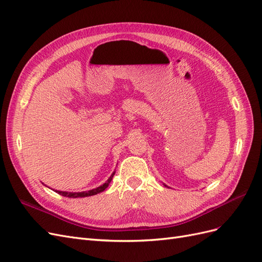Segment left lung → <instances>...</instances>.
<instances>
[{
	"label": "left lung",
	"mask_w": 262,
	"mask_h": 262,
	"mask_svg": "<svg viewBox=\"0 0 262 262\" xmlns=\"http://www.w3.org/2000/svg\"><path fill=\"white\" fill-rule=\"evenodd\" d=\"M164 186H165V187H167V186H166V185H164Z\"/></svg>",
	"instance_id": "obj_1"
}]
</instances>
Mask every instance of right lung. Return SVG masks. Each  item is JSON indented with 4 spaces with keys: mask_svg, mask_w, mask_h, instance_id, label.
<instances>
[{
    "mask_svg": "<svg viewBox=\"0 0 262 262\" xmlns=\"http://www.w3.org/2000/svg\"><path fill=\"white\" fill-rule=\"evenodd\" d=\"M115 172H116V171H114V172L112 173V176H110V177L108 178V180L105 182V184H102L101 186H99V187H97V188H95V189L89 190V191H82V192H68V191H59V190H54V191H55V192H58L59 194H62L63 196H69V198H85V196L95 195V194H97V193H100V192L104 191V190L109 186L110 181L113 180V177H114V175H115Z\"/></svg>",
    "mask_w": 262,
    "mask_h": 262,
    "instance_id": "obj_1",
    "label": "right lung"
}]
</instances>
